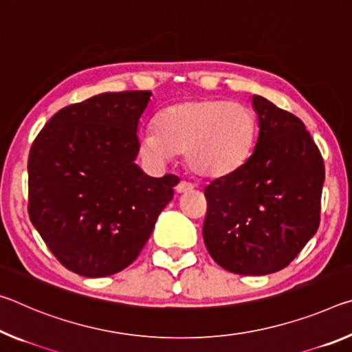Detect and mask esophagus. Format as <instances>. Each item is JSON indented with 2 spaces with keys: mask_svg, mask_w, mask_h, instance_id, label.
Masks as SVG:
<instances>
[{
  "mask_svg": "<svg viewBox=\"0 0 352 352\" xmlns=\"http://www.w3.org/2000/svg\"><path fill=\"white\" fill-rule=\"evenodd\" d=\"M192 190H193V184H190L187 181H181L176 186V193H187V192H192Z\"/></svg>",
  "mask_w": 352,
  "mask_h": 352,
  "instance_id": "obj_1",
  "label": "esophagus"
}]
</instances>
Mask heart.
I'll list each match as a JSON object with an SVG mask.
<instances>
[{"mask_svg":"<svg viewBox=\"0 0 352 352\" xmlns=\"http://www.w3.org/2000/svg\"><path fill=\"white\" fill-rule=\"evenodd\" d=\"M256 118L239 102L187 100L165 107L155 128L138 135V149L151 164H165L175 153L195 175L223 177L232 175L251 155L256 142Z\"/></svg>","mask_w":352,"mask_h":352,"instance_id":"b5f03b06","label":"heart"}]
</instances>
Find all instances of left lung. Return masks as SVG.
Wrapping results in <instances>:
<instances>
[{"instance_id":"obj_1","label":"left lung","mask_w":352,"mask_h":352,"mask_svg":"<svg viewBox=\"0 0 352 352\" xmlns=\"http://www.w3.org/2000/svg\"><path fill=\"white\" fill-rule=\"evenodd\" d=\"M258 137L246 162L204 188V243L230 273L285 268L320 226L324 164L295 115L252 95Z\"/></svg>"}]
</instances>
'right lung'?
<instances>
[{"instance_id": "obj_1", "label": "right lung", "mask_w": 352, "mask_h": 352, "mask_svg": "<svg viewBox=\"0 0 352 352\" xmlns=\"http://www.w3.org/2000/svg\"><path fill=\"white\" fill-rule=\"evenodd\" d=\"M151 91L95 95L60 109L28 159L31 223L63 267L104 278L135 261L179 177L135 164Z\"/></svg>"}]
</instances>
